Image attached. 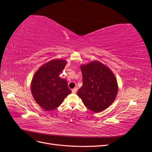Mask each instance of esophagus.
<instances>
[{"label": "esophagus", "mask_w": 152, "mask_h": 152, "mask_svg": "<svg viewBox=\"0 0 152 152\" xmlns=\"http://www.w3.org/2000/svg\"><path fill=\"white\" fill-rule=\"evenodd\" d=\"M77 90H78V89H77V88H74V89H72V93H76L77 92Z\"/></svg>", "instance_id": "1"}]
</instances>
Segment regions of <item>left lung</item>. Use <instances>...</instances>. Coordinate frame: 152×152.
<instances>
[{
  "label": "left lung",
  "instance_id": "1",
  "mask_svg": "<svg viewBox=\"0 0 152 152\" xmlns=\"http://www.w3.org/2000/svg\"><path fill=\"white\" fill-rule=\"evenodd\" d=\"M83 86L77 95L90 110L101 112L110 106L116 98L118 85L112 71L102 63L93 61L80 66Z\"/></svg>",
  "mask_w": 152,
  "mask_h": 152
}]
</instances>
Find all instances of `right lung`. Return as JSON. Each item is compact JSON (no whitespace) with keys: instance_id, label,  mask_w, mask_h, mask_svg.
<instances>
[{"instance_id":"add662e5","label":"right lung","mask_w":152,"mask_h":152,"mask_svg":"<svg viewBox=\"0 0 152 152\" xmlns=\"http://www.w3.org/2000/svg\"><path fill=\"white\" fill-rule=\"evenodd\" d=\"M67 62L56 59L42 65L32 79L31 89L34 101L41 108L50 111L60 106L71 93L65 79L59 77Z\"/></svg>"}]
</instances>
